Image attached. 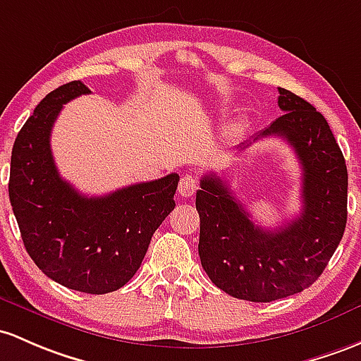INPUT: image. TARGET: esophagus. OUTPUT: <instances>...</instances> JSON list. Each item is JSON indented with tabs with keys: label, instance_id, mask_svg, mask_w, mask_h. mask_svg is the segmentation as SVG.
<instances>
[{
	"label": "esophagus",
	"instance_id": "esophagus-1",
	"mask_svg": "<svg viewBox=\"0 0 361 361\" xmlns=\"http://www.w3.org/2000/svg\"><path fill=\"white\" fill-rule=\"evenodd\" d=\"M197 189V180L192 176H182V179L179 182V195L184 197H189L195 195V191Z\"/></svg>",
	"mask_w": 361,
	"mask_h": 361
}]
</instances>
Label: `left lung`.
<instances>
[{
  "label": "left lung",
  "mask_w": 361,
  "mask_h": 361,
  "mask_svg": "<svg viewBox=\"0 0 361 361\" xmlns=\"http://www.w3.org/2000/svg\"><path fill=\"white\" fill-rule=\"evenodd\" d=\"M279 94L284 115L253 141L279 135L293 146L303 169L300 216L272 231L255 226L216 173L204 176L196 192L204 272L224 293L255 303L310 288L339 246L348 219L346 161L327 120L288 89L279 87Z\"/></svg>",
  "instance_id": "1"
}]
</instances>
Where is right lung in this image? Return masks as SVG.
<instances>
[{
    "label": "right lung",
    "mask_w": 361,
    "mask_h": 361,
    "mask_svg": "<svg viewBox=\"0 0 361 361\" xmlns=\"http://www.w3.org/2000/svg\"><path fill=\"white\" fill-rule=\"evenodd\" d=\"M89 92L72 80L37 104L11 149L8 195L27 253L42 272L68 289L104 294L137 272L154 231L176 207L179 176L91 197L61 179L51 129L65 103Z\"/></svg>",
    "instance_id": "right-lung-1"
}]
</instances>
